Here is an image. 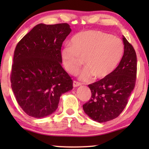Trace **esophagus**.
Segmentation results:
<instances>
[{
	"label": "esophagus",
	"mask_w": 149,
	"mask_h": 149,
	"mask_svg": "<svg viewBox=\"0 0 149 149\" xmlns=\"http://www.w3.org/2000/svg\"><path fill=\"white\" fill-rule=\"evenodd\" d=\"M81 85V83L78 82V81H73V87H76L80 86Z\"/></svg>",
	"instance_id": "obj_1"
}]
</instances>
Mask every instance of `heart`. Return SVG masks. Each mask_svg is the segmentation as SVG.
I'll use <instances>...</instances> for the list:
<instances>
[{
    "mask_svg": "<svg viewBox=\"0 0 149 149\" xmlns=\"http://www.w3.org/2000/svg\"><path fill=\"white\" fill-rule=\"evenodd\" d=\"M124 52L122 40L107 32L89 30L79 32L61 52V60L67 72L74 74L78 72L83 60L85 68L80 79L87 81L93 77L102 79L115 70Z\"/></svg>",
    "mask_w": 149,
    "mask_h": 149,
    "instance_id": "b5f03b06",
    "label": "heart"
}]
</instances>
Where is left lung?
Returning <instances> with one entry per match:
<instances>
[{
    "label": "left lung",
    "mask_w": 149,
    "mask_h": 149,
    "mask_svg": "<svg viewBox=\"0 0 149 149\" xmlns=\"http://www.w3.org/2000/svg\"><path fill=\"white\" fill-rule=\"evenodd\" d=\"M124 54L109 76L89 84L91 96L83 105L85 113L99 123L111 121L122 113L135 87L137 58L133 46L123 37Z\"/></svg>",
    "instance_id": "left-lung-1"
}]
</instances>
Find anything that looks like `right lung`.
Instances as JSON below:
<instances>
[{"instance_id": "1", "label": "right lung", "mask_w": 149, "mask_h": 149, "mask_svg": "<svg viewBox=\"0 0 149 149\" xmlns=\"http://www.w3.org/2000/svg\"><path fill=\"white\" fill-rule=\"evenodd\" d=\"M71 29L67 23L39 24L18 42L11 67V88L28 115L45 117L58 109L73 81L61 63V48Z\"/></svg>"}]
</instances>
